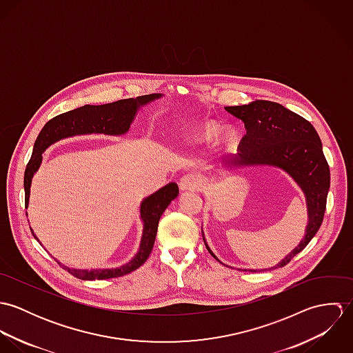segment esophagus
Here are the masks:
<instances>
[{
  "mask_svg": "<svg viewBox=\"0 0 353 353\" xmlns=\"http://www.w3.org/2000/svg\"><path fill=\"white\" fill-rule=\"evenodd\" d=\"M200 185H201V181H200V178L196 174H186L179 181V188L183 192L196 190V189L200 188Z\"/></svg>",
  "mask_w": 353,
  "mask_h": 353,
  "instance_id": "esophagus-1",
  "label": "esophagus"
}]
</instances>
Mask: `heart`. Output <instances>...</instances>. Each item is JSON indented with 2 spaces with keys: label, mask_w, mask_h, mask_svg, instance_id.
Masks as SVG:
<instances>
[{
  "label": "heart",
  "mask_w": 353,
  "mask_h": 353,
  "mask_svg": "<svg viewBox=\"0 0 353 353\" xmlns=\"http://www.w3.org/2000/svg\"><path fill=\"white\" fill-rule=\"evenodd\" d=\"M216 133H217V126L214 123H206L202 126L201 129H197L196 132H193L192 136L196 141H206L213 136H216Z\"/></svg>",
  "instance_id": "1"
}]
</instances>
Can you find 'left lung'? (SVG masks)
Here are the masks:
<instances>
[{
	"label": "left lung",
	"instance_id": "left-lung-1",
	"mask_svg": "<svg viewBox=\"0 0 353 353\" xmlns=\"http://www.w3.org/2000/svg\"><path fill=\"white\" fill-rule=\"evenodd\" d=\"M225 110L241 119L246 128V134L239 143L241 152L230 160L228 165L279 167L295 179L305 196L308 213L305 235L294 252L270 269L283 268L310 243L325 216L330 170L321 139L307 119L274 101H255L230 105ZM205 246L216 258L206 242Z\"/></svg>",
	"mask_w": 353,
	"mask_h": 353
}]
</instances>
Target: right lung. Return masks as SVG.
Instances as JSON below:
<instances>
[{"instance_id":"1","label":"right lung","mask_w":353,"mask_h":353,"mask_svg":"<svg viewBox=\"0 0 353 353\" xmlns=\"http://www.w3.org/2000/svg\"><path fill=\"white\" fill-rule=\"evenodd\" d=\"M161 95H144L139 97L136 99H122V101H112L101 105H90L85 104L83 107L74 108L72 111L59 114L50 119L43 129L41 130L35 144L34 151L31 154V159L26 167L24 172V192H26V208L28 206L30 200V188L34 174L38 171L41 163H42V153L46 151V148L52 143L72 137L76 134H91V133H101V134H110V136H119L129 130L130 123L133 122L137 110L141 105H145L147 103L157 99ZM179 194L178 185L175 182H171L157 190L156 193L147 197L141 202V220L144 221V230L140 243V250L134 255V258L128 262L126 265H122L119 268L114 269H92V270H77L70 269L68 266H63L70 274L80 280H105V279H114L125 276L137 268H140L150 256L159 220L163 214V212L167 209L170 202ZM32 231V230H31ZM35 236V234L32 232ZM35 239H38L35 236Z\"/></svg>"}]
</instances>
